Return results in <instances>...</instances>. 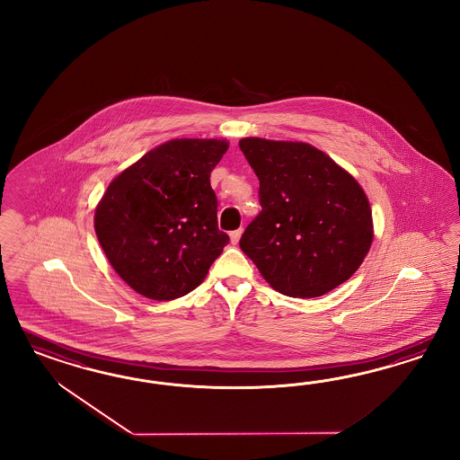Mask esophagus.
Returning <instances> with one entry per match:
<instances>
[{"label":"esophagus","mask_w":460,"mask_h":460,"mask_svg":"<svg viewBox=\"0 0 460 460\" xmlns=\"http://www.w3.org/2000/svg\"><path fill=\"white\" fill-rule=\"evenodd\" d=\"M241 234H243V227H239L236 231H233V233H231V243H233V244H237V243H239V239H241Z\"/></svg>","instance_id":"34e87169"}]
</instances>
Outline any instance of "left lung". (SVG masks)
<instances>
[{
	"label": "left lung",
	"instance_id": "1",
	"mask_svg": "<svg viewBox=\"0 0 460 460\" xmlns=\"http://www.w3.org/2000/svg\"><path fill=\"white\" fill-rule=\"evenodd\" d=\"M239 148L260 181L261 212L239 246L287 296H321L350 279L373 243L361 185L308 143L243 138Z\"/></svg>",
	"mask_w": 460,
	"mask_h": 460
}]
</instances>
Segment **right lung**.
<instances>
[{
  "instance_id": "right-lung-1",
  "label": "right lung",
  "mask_w": 460,
  "mask_h": 460,
  "mask_svg": "<svg viewBox=\"0 0 460 460\" xmlns=\"http://www.w3.org/2000/svg\"><path fill=\"white\" fill-rule=\"evenodd\" d=\"M227 146L226 139H170L110 183L94 229L114 271L135 292L158 302L192 292L229 243L210 187Z\"/></svg>"
}]
</instances>
